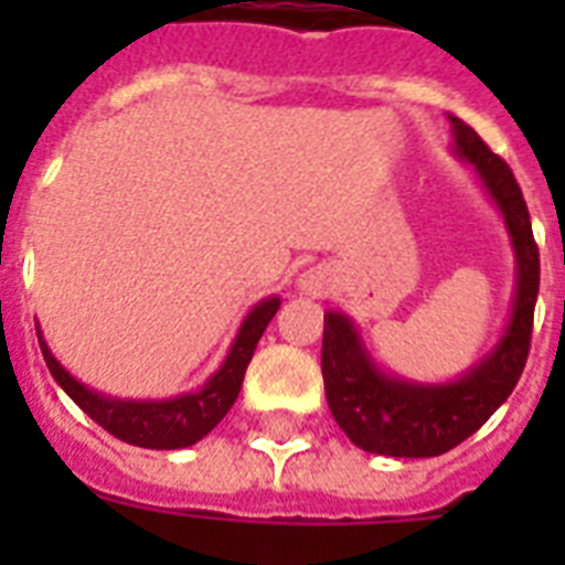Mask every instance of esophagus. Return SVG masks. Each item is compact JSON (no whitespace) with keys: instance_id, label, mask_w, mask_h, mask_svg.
Instances as JSON below:
<instances>
[{"instance_id":"esophagus-1","label":"esophagus","mask_w":565,"mask_h":565,"mask_svg":"<svg viewBox=\"0 0 565 565\" xmlns=\"http://www.w3.org/2000/svg\"><path fill=\"white\" fill-rule=\"evenodd\" d=\"M301 287L310 292L322 290V273H319V269H310V273L301 275Z\"/></svg>"}]
</instances>
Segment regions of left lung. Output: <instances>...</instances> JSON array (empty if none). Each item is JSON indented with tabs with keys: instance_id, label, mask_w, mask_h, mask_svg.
Returning <instances> with one entry per match:
<instances>
[{
	"instance_id": "1",
	"label": "left lung",
	"mask_w": 565,
	"mask_h": 565,
	"mask_svg": "<svg viewBox=\"0 0 565 565\" xmlns=\"http://www.w3.org/2000/svg\"><path fill=\"white\" fill-rule=\"evenodd\" d=\"M451 119L455 152L472 163L499 204L516 252V299L499 345L451 384H416L377 370L358 328L328 310L322 331V377L328 407L354 446L386 457H437L472 437L513 393L525 370L540 292V248L513 172L463 119Z\"/></svg>"
}]
</instances>
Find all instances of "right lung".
<instances>
[{"label":"right lung","mask_w":565,"mask_h":565,"mask_svg":"<svg viewBox=\"0 0 565 565\" xmlns=\"http://www.w3.org/2000/svg\"><path fill=\"white\" fill-rule=\"evenodd\" d=\"M278 305H281V299H275V296L273 299L257 301L252 313L243 319L228 358H225L220 370L207 377V384L199 393H184L179 398H167V402H126V398H110V395L93 393L90 386L75 381L52 358L40 331L38 340L43 361H46L52 377L61 384V390L93 422H99L108 434H114V437L128 443V446L140 448H188L199 443L204 434H211L222 422V416L231 411V404L237 402L248 361H252L257 340L264 337L266 326L273 322Z\"/></svg>","instance_id":"obj_1"}]
</instances>
